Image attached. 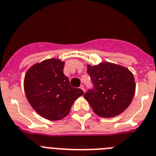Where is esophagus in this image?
I'll use <instances>...</instances> for the list:
<instances>
[{"label":"esophagus","instance_id":"esophagus-1","mask_svg":"<svg viewBox=\"0 0 156 156\" xmlns=\"http://www.w3.org/2000/svg\"><path fill=\"white\" fill-rule=\"evenodd\" d=\"M80 89H82V90H83V91H85V89H84V85H80Z\"/></svg>","mask_w":156,"mask_h":156}]
</instances>
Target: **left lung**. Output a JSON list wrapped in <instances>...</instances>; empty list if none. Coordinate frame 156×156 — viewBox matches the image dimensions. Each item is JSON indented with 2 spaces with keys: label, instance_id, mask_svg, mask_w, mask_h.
I'll list each match as a JSON object with an SVG mask.
<instances>
[{
  "label": "left lung",
  "instance_id": "left-lung-1",
  "mask_svg": "<svg viewBox=\"0 0 156 156\" xmlns=\"http://www.w3.org/2000/svg\"><path fill=\"white\" fill-rule=\"evenodd\" d=\"M94 88L84 98L95 114L104 118L115 117L127 109L136 89L134 77L129 70L112 62L87 65Z\"/></svg>",
  "mask_w": 156,
  "mask_h": 156
}]
</instances>
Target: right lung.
Returning a JSON list of instances; mask_svg holds the SVG:
<instances>
[{"instance_id": "add662e5", "label": "right lung", "mask_w": 156, "mask_h": 156, "mask_svg": "<svg viewBox=\"0 0 156 156\" xmlns=\"http://www.w3.org/2000/svg\"><path fill=\"white\" fill-rule=\"evenodd\" d=\"M64 62L49 58L30 67L24 77V91L32 108L44 119L58 120L69 113L75 100L84 94L63 74Z\"/></svg>"}]
</instances>
